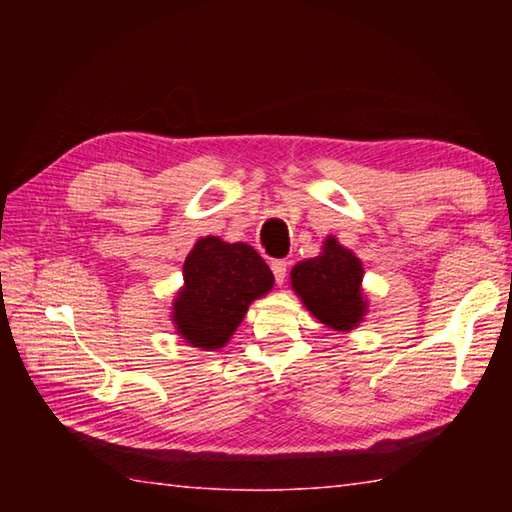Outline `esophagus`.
I'll return each instance as SVG.
<instances>
[{"label":"esophagus","instance_id":"obj_1","mask_svg":"<svg viewBox=\"0 0 512 512\" xmlns=\"http://www.w3.org/2000/svg\"><path fill=\"white\" fill-rule=\"evenodd\" d=\"M271 268H273V275H275L277 287H282L284 280H287V268H289V264L282 262V259H275V262L271 264Z\"/></svg>","mask_w":512,"mask_h":512}]
</instances>
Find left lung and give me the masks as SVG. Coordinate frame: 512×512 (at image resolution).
Here are the masks:
<instances>
[{
	"label": "left lung",
	"mask_w": 512,
	"mask_h": 512,
	"mask_svg": "<svg viewBox=\"0 0 512 512\" xmlns=\"http://www.w3.org/2000/svg\"><path fill=\"white\" fill-rule=\"evenodd\" d=\"M361 259L329 235L318 257L291 268V289L311 316L332 332H352L368 314Z\"/></svg>",
	"instance_id": "left-lung-1"
}]
</instances>
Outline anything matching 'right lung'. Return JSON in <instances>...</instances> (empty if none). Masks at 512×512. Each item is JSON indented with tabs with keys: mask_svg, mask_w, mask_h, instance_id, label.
<instances>
[{
	"mask_svg": "<svg viewBox=\"0 0 512 512\" xmlns=\"http://www.w3.org/2000/svg\"><path fill=\"white\" fill-rule=\"evenodd\" d=\"M273 273L248 244L201 237L183 266V287L171 302L176 334L192 348L214 352L228 345L248 307L273 289Z\"/></svg>",
	"mask_w": 512,
	"mask_h": 512,
	"instance_id": "add662e5",
	"label": "right lung"
}]
</instances>
